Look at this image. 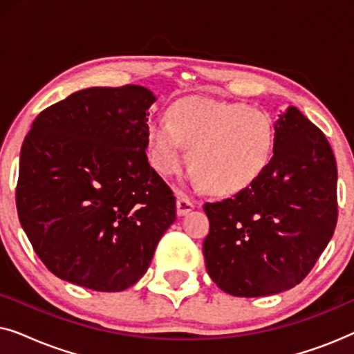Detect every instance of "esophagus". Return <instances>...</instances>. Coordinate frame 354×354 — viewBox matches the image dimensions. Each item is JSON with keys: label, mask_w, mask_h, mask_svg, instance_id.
<instances>
[{"label": "esophagus", "mask_w": 354, "mask_h": 354, "mask_svg": "<svg viewBox=\"0 0 354 354\" xmlns=\"http://www.w3.org/2000/svg\"><path fill=\"white\" fill-rule=\"evenodd\" d=\"M193 207H195V203H193L188 196L183 195V193H178L177 195V214L185 216L193 209Z\"/></svg>", "instance_id": "obj_1"}]
</instances>
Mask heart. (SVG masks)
Masks as SVG:
<instances>
[{
	"mask_svg": "<svg viewBox=\"0 0 354 354\" xmlns=\"http://www.w3.org/2000/svg\"><path fill=\"white\" fill-rule=\"evenodd\" d=\"M167 120L148 124L149 159L162 176L192 167L216 193L243 190L263 176L274 156V125L269 115L243 103L185 100L172 104Z\"/></svg>",
	"mask_w": 354,
	"mask_h": 354,
	"instance_id": "heart-1",
	"label": "heart"
}]
</instances>
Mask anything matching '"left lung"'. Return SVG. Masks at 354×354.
Wrapping results in <instances>:
<instances>
[{"label": "left lung", "mask_w": 354, "mask_h": 354, "mask_svg": "<svg viewBox=\"0 0 354 354\" xmlns=\"http://www.w3.org/2000/svg\"><path fill=\"white\" fill-rule=\"evenodd\" d=\"M206 270L234 297L295 287L316 264L337 225V162L322 130L290 106L275 122L274 156L234 198L205 203Z\"/></svg>", "instance_id": "8db88e82"}]
</instances>
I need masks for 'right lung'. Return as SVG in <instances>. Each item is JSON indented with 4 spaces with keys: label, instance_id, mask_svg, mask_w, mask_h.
<instances>
[{
    "label": "right lung",
    "instance_id": "add662e5",
    "mask_svg": "<svg viewBox=\"0 0 354 354\" xmlns=\"http://www.w3.org/2000/svg\"><path fill=\"white\" fill-rule=\"evenodd\" d=\"M140 85L93 86L41 111L21 148L16 206L56 277L96 292L138 282L176 217V196L149 166Z\"/></svg>",
    "mask_w": 354,
    "mask_h": 354
}]
</instances>
